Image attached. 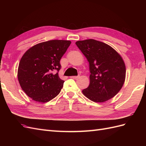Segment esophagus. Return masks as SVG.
I'll list each match as a JSON object with an SVG mask.
<instances>
[{
	"instance_id": "obj_1",
	"label": "esophagus",
	"mask_w": 146,
	"mask_h": 146,
	"mask_svg": "<svg viewBox=\"0 0 146 146\" xmlns=\"http://www.w3.org/2000/svg\"><path fill=\"white\" fill-rule=\"evenodd\" d=\"M79 76H71L70 77V78H73V79H77Z\"/></svg>"
}]
</instances>
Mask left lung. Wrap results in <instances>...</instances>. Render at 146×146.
Segmentation results:
<instances>
[{
	"label": "left lung",
	"mask_w": 146,
	"mask_h": 146,
	"mask_svg": "<svg viewBox=\"0 0 146 146\" xmlns=\"http://www.w3.org/2000/svg\"><path fill=\"white\" fill-rule=\"evenodd\" d=\"M76 44L89 62L90 83L82 91L84 96L99 103L113 98L125 79V65L122 56L110 46L92 39Z\"/></svg>",
	"instance_id": "obj_1"
}]
</instances>
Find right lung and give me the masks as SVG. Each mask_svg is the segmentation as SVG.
<instances>
[{
	"label": "right lung",
	"instance_id": "obj_1",
	"mask_svg": "<svg viewBox=\"0 0 146 146\" xmlns=\"http://www.w3.org/2000/svg\"><path fill=\"white\" fill-rule=\"evenodd\" d=\"M70 42L50 40L30 47L22 56L17 70V78L23 90L30 98L45 103L58 95L64 82L59 77L61 57Z\"/></svg>",
	"mask_w": 146,
	"mask_h": 146
}]
</instances>
